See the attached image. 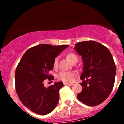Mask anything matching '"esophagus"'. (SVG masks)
<instances>
[{
    "label": "esophagus",
    "instance_id": "1",
    "mask_svg": "<svg viewBox=\"0 0 124 124\" xmlns=\"http://www.w3.org/2000/svg\"><path fill=\"white\" fill-rule=\"evenodd\" d=\"M65 86H72V83H64Z\"/></svg>",
    "mask_w": 124,
    "mask_h": 124
}]
</instances>
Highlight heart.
I'll return each instance as SVG.
<instances>
[{
  "instance_id": "heart-1",
  "label": "heart",
  "mask_w": 124,
  "mask_h": 124,
  "mask_svg": "<svg viewBox=\"0 0 124 124\" xmlns=\"http://www.w3.org/2000/svg\"><path fill=\"white\" fill-rule=\"evenodd\" d=\"M67 58L68 61H70L71 63H73L74 62H77L78 61V57L74 54V53H70L67 55ZM58 61H59V57H56L54 59V62H53V67L54 68H56L58 65ZM75 76V73L73 72H65V71H62L59 74L58 78L61 80L63 81V82L65 83H70V82H72L74 80Z\"/></svg>"
}]
</instances>
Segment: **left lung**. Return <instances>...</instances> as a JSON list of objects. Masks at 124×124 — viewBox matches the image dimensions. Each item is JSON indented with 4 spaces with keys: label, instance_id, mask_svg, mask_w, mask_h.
Listing matches in <instances>:
<instances>
[{
    "label": "left lung",
    "instance_id": "obj_1",
    "mask_svg": "<svg viewBox=\"0 0 124 124\" xmlns=\"http://www.w3.org/2000/svg\"><path fill=\"white\" fill-rule=\"evenodd\" d=\"M75 46L83 61L82 91L77 98L87 106H97L107 98L114 85L116 67L113 57L107 47L95 41H83Z\"/></svg>",
    "mask_w": 124,
    "mask_h": 124
}]
</instances>
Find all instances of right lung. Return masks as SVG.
I'll return each instance as SVG.
<instances>
[{
	"mask_svg": "<svg viewBox=\"0 0 124 124\" xmlns=\"http://www.w3.org/2000/svg\"><path fill=\"white\" fill-rule=\"evenodd\" d=\"M68 46L39 44L27 50L21 59L16 71V91L24 106L32 112L45 115L57 106L63 82H55L48 87L44 83L54 78L49 72L54 59Z\"/></svg>",
	"mask_w": 124,
	"mask_h": 124,
	"instance_id": "obj_1",
	"label": "right lung"
}]
</instances>
